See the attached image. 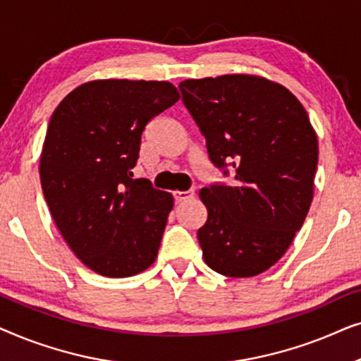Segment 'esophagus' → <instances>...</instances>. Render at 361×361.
<instances>
[{"instance_id": "obj_1", "label": "esophagus", "mask_w": 361, "mask_h": 361, "mask_svg": "<svg viewBox=\"0 0 361 361\" xmlns=\"http://www.w3.org/2000/svg\"><path fill=\"white\" fill-rule=\"evenodd\" d=\"M194 195H195V192H194V190L176 192V194H174V197H176V200H177V202H187V200L194 199Z\"/></svg>"}]
</instances>
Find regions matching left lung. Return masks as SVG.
Instances as JSON below:
<instances>
[{"label": "left lung", "instance_id": "obj_1", "mask_svg": "<svg viewBox=\"0 0 361 361\" xmlns=\"http://www.w3.org/2000/svg\"><path fill=\"white\" fill-rule=\"evenodd\" d=\"M182 102L205 137L226 185L200 190L209 216L197 231L205 263L230 278L271 268L307 216L317 171V136L288 88L253 75L180 82Z\"/></svg>", "mask_w": 361, "mask_h": 361}]
</instances>
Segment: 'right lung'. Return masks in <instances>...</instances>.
I'll return each instance as SVG.
<instances>
[{
    "instance_id": "right-lung-1",
    "label": "right lung",
    "mask_w": 361,
    "mask_h": 361,
    "mask_svg": "<svg viewBox=\"0 0 361 361\" xmlns=\"http://www.w3.org/2000/svg\"><path fill=\"white\" fill-rule=\"evenodd\" d=\"M177 100L169 82L95 80L52 113L42 192L63 240L98 274L126 278L154 263L174 199L131 169L146 125Z\"/></svg>"
}]
</instances>
